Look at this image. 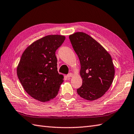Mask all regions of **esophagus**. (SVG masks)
Masks as SVG:
<instances>
[{"label":"esophagus","mask_w":134,"mask_h":134,"mask_svg":"<svg viewBox=\"0 0 134 134\" xmlns=\"http://www.w3.org/2000/svg\"><path fill=\"white\" fill-rule=\"evenodd\" d=\"M73 73H69L68 74V75H67V77H68V78H69V77H72L73 76Z\"/></svg>","instance_id":"34e87169"}]
</instances>
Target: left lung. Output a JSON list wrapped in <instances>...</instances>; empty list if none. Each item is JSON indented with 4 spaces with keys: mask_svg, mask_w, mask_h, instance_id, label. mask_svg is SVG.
I'll list each match as a JSON object with an SVG mask.
<instances>
[{
    "mask_svg": "<svg viewBox=\"0 0 134 134\" xmlns=\"http://www.w3.org/2000/svg\"><path fill=\"white\" fill-rule=\"evenodd\" d=\"M77 54L81 68L80 75L82 85L77 93L83 99L93 101L102 97L111 87L115 75L111 56L90 35L76 32L69 35Z\"/></svg>",
    "mask_w": 134,
    "mask_h": 134,
    "instance_id": "left-lung-1",
    "label": "left lung"
}]
</instances>
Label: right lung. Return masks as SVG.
<instances>
[{"label": "right lung", "instance_id": "1", "mask_svg": "<svg viewBox=\"0 0 134 134\" xmlns=\"http://www.w3.org/2000/svg\"><path fill=\"white\" fill-rule=\"evenodd\" d=\"M65 40L64 35H49L35 41L23 52L16 73L25 91L42 102L57 96L64 76L57 71L55 52Z\"/></svg>", "mask_w": 134, "mask_h": 134}]
</instances>
